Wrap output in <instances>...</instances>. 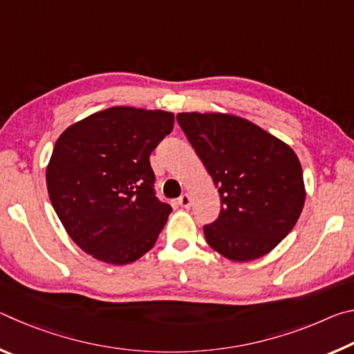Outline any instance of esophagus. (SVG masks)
Listing matches in <instances>:
<instances>
[{"label": "esophagus", "mask_w": 354, "mask_h": 354, "mask_svg": "<svg viewBox=\"0 0 354 354\" xmlns=\"http://www.w3.org/2000/svg\"><path fill=\"white\" fill-rule=\"evenodd\" d=\"M178 205L181 206V207H185V209H189L190 207V205H192V200H190V195L189 194H183L181 196H179L178 198Z\"/></svg>", "instance_id": "esophagus-1"}]
</instances>
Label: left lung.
<instances>
[{
	"instance_id": "obj_1",
	"label": "left lung",
	"mask_w": 354,
	"mask_h": 354,
	"mask_svg": "<svg viewBox=\"0 0 354 354\" xmlns=\"http://www.w3.org/2000/svg\"><path fill=\"white\" fill-rule=\"evenodd\" d=\"M176 120L218 187V218L203 226L209 247L236 262L267 254L303 211L306 192L297 154L230 113L183 112Z\"/></svg>"
}]
</instances>
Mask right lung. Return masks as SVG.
<instances>
[{"mask_svg":"<svg viewBox=\"0 0 354 354\" xmlns=\"http://www.w3.org/2000/svg\"><path fill=\"white\" fill-rule=\"evenodd\" d=\"M173 122L171 112L117 106L57 139L48 195L68 236L95 259L124 266L154 247L171 207L156 196L149 156Z\"/></svg>","mask_w":354,"mask_h":354,"instance_id":"add662e5","label":"right lung"}]
</instances>
